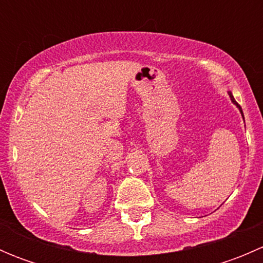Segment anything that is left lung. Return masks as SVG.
I'll return each instance as SVG.
<instances>
[{
  "mask_svg": "<svg viewBox=\"0 0 263 263\" xmlns=\"http://www.w3.org/2000/svg\"><path fill=\"white\" fill-rule=\"evenodd\" d=\"M228 94H229V97H230V100H232V102H233V104H234V105H237V108H238V109H239L240 115H242V117H243V119H245V116H243V110H242V108H240V105H239V104H238V103H237V102H235V99H234V97H233L232 91H228Z\"/></svg>",
  "mask_w": 263,
  "mask_h": 263,
  "instance_id": "obj_1",
  "label": "left lung"
}]
</instances>
